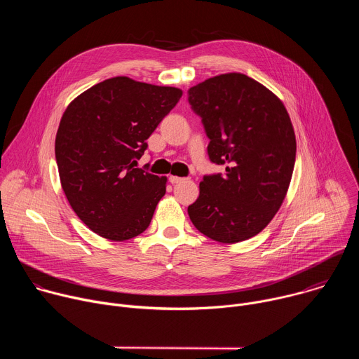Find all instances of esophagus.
<instances>
[{"label":"esophagus","instance_id":"obj_1","mask_svg":"<svg viewBox=\"0 0 359 359\" xmlns=\"http://www.w3.org/2000/svg\"><path fill=\"white\" fill-rule=\"evenodd\" d=\"M184 179L183 177H177V176H170L169 177V182L172 183V184H177V183H180V182H183Z\"/></svg>","mask_w":359,"mask_h":359}]
</instances>
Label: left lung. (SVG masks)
<instances>
[{
    "label": "left lung",
    "instance_id": "8db88e82",
    "mask_svg": "<svg viewBox=\"0 0 359 359\" xmlns=\"http://www.w3.org/2000/svg\"><path fill=\"white\" fill-rule=\"evenodd\" d=\"M189 104L201 118L209 159L226 173L206 175L187 208L194 227L219 243L259 234L287 194L295 135L283 102L260 82L231 72L189 89Z\"/></svg>",
    "mask_w": 359,
    "mask_h": 359
}]
</instances>
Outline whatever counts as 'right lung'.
I'll return each instance as SVG.
<instances>
[{
	"instance_id": "1",
	"label": "right lung",
	"mask_w": 359,
	"mask_h": 359,
	"mask_svg": "<svg viewBox=\"0 0 359 359\" xmlns=\"http://www.w3.org/2000/svg\"><path fill=\"white\" fill-rule=\"evenodd\" d=\"M183 92L115 76L75 97L62 115L55 159L76 216L114 241L143 233L166 193V177L135 168L146 139Z\"/></svg>"
}]
</instances>
